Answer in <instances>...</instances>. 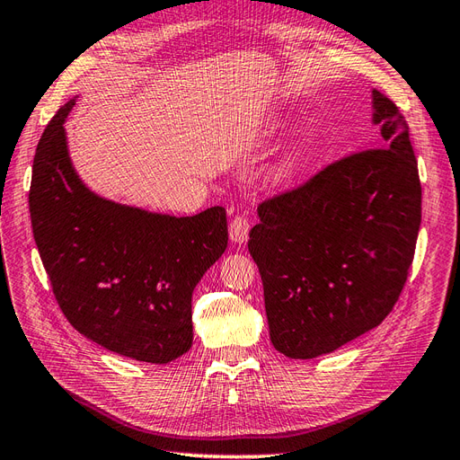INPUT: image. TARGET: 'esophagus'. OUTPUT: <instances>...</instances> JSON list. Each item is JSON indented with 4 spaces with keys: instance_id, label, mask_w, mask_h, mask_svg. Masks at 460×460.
Returning a JSON list of instances; mask_svg holds the SVG:
<instances>
[{
    "instance_id": "obj_1",
    "label": "esophagus",
    "mask_w": 460,
    "mask_h": 460,
    "mask_svg": "<svg viewBox=\"0 0 460 460\" xmlns=\"http://www.w3.org/2000/svg\"><path fill=\"white\" fill-rule=\"evenodd\" d=\"M248 231H251V221H248L244 216L233 217L229 223V237L233 243L243 244L248 239Z\"/></svg>"
}]
</instances>
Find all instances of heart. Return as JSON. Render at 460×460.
Returning a JSON list of instances; mask_svg holds the SVG:
<instances>
[{"instance_id":"heart-1","label":"heart","mask_w":460,"mask_h":460,"mask_svg":"<svg viewBox=\"0 0 460 460\" xmlns=\"http://www.w3.org/2000/svg\"><path fill=\"white\" fill-rule=\"evenodd\" d=\"M314 146H316V137L312 133H305L291 148L279 155L270 167V181L273 185H287V182L295 181L305 169Z\"/></svg>"}]
</instances>
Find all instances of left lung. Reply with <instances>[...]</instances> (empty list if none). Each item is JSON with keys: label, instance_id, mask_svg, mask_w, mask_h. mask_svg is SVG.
Instances as JSON below:
<instances>
[{"label": "left lung", "instance_id": "8db88e82", "mask_svg": "<svg viewBox=\"0 0 460 460\" xmlns=\"http://www.w3.org/2000/svg\"><path fill=\"white\" fill-rule=\"evenodd\" d=\"M379 146L343 157L258 208L248 252L264 285L271 345L316 358L374 330L402 291L422 187L399 108L372 90Z\"/></svg>", "mask_w": 460, "mask_h": 460}]
</instances>
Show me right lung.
Wrapping results in <instances>:
<instances>
[{
  "label": "right lung",
  "instance_id": "right-lung-1",
  "mask_svg": "<svg viewBox=\"0 0 460 460\" xmlns=\"http://www.w3.org/2000/svg\"><path fill=\"white\" fill-rule=\"evenodd\" d=\"M75 102L54 115L34 155L38 252L78 333L121 357L167 364L192 347V291L226 252V209L175 217L92 192L75 172L63 127Z\"/></svg>",
  "mask_w": 460,
  "mask_h": 460
}]
</instances>
